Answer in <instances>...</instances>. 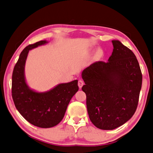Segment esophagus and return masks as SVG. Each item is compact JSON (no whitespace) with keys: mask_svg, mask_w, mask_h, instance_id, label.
Here are the masks:
<instances>
[{"mask_svg":"<svg viewBox=\"0 0 153 153\" xmlns=\"http://www.w3.org/2000/svg\"><path fill=\"white\" fill-rule=\"evenodd\" d=\"M78 85H79V88H81L82 86L84 85V82L82 80H79V82H78Z\"/></svg>","mask_w":153,"mask_h":153,"instance_id":"1","label":"esophagus"}]
</instances>
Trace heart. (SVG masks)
<instances>
[{"label":"heart","mask_w":153,"mask_h":153,"mask_svg":"<svg viewBox=\"0 0 153 153\" xmlns=\"http://www.w3.org/2000/svg\"><path fill=\"white\" fill-rule=\"evenodd\" d=\"M97 54H98V55H99V56H100V54H101V51H98L97 52Z\"/></svg>","instance_id":"b5f03b06"}]
</instances>
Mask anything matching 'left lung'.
Returning a JSON list of instances; mask_svg holds the SVG:
<instances>
[{"label": "left lung", "instance_id": "8db88e82", "mask_svg": "<svg viewBox=\"0 0 153 153\" xmlns=\"http://www.w3.org/2000/svg\"><path fill=\"white\" fill-rule=\"evenodd\" d=\"M107 62H96L82 72L89 118L96 127L113 130L133 116L142 86L134 54L118 40Z\"/></svg>", "mask_w": 153, "mask_h": 153}]
</instances>
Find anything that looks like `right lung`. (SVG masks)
Listing matches in <instances>:
<instances>
[{
	"label": "right lung",
	"instance_id": "right-lung-1",
	"mask_svg": "<svg viewBox=\"0 0 153 153\" xmlns=\"http://www.w3.org/2000/svg\"><path fill=\"white\" fill-rule=\"evenodd\" d=\"M48 42L45 40L27 46L20 54L12 78V97L16 109L28 122L41 128L58 125L72 97L79 91L78 80L60 83L45 92L36 91L28 85L25 68L29 51Z\"/></svg>",
	"mask_w": 153,
	"mask_h": 153
}]
</instances>
